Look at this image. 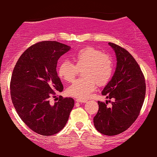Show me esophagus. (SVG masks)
<instances>
[{"instance_id":"obj_1","label":"esophagus","mask_w":157,"mask_h":157,"mask_svg":"<svg viewBox=\"0 0 157 157\" xmlns=\"http://www.w3.org/2000/svg\"><path fill=\"white\" fill-rule=\"evenodd\" d=\"M76 101L77 102H86L87 100H85V99H77Z\"/></svg>"}]
</instances>
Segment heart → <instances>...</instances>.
<instances>
[{
  "label": "heart",
  "mask_w": 157,
  "mask_h": 157,
  "mask_svg": "<svg viewBox=\"0 0 157 157\" xmlns=\"http://www.w3.org/2000/svg\"><path fill=\"white\" fill-rule=\"evenodd\" d=\"M75 64L63 61L57 68L61 80L71 82L75 80L78 69L82 68L84 78L77 80L67 89L70 96L86 99L99 86H105L109 82L113 73V62L111 57L101 50L91 46L80 48L71 55Z\"/></svg>",
  "instance_id": "b5f03b06"
}]
</instances>
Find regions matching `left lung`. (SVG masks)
I'll return each instance as SVG.
<instances>
[{"instance_id": "1", "label": "left lung", "mask_w": 157, "mask_h": 157, "mask_svg": "<svg viewBox=\"0 0 157 157\" xmlns=\"http://www.w3.org/2000/svg\"><path fill=\"white\" fill-rule=\"evenodd\" d=\"M116 53L117 68L102 94L114 99L111 107L98 101L94 117L95 128L101 134L113 136L127 130L138 117L145 97V80L137 62L125 48L109 43ZM110 102V101H109Z\"/></svg>"}]
</instances>
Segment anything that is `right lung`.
<instances>
[{"label": "right lung", "mask_w": 157, "mask_h": 157, "mask_svg": "<svg viewBox=\"0 0 157 157\" xmlns=\"http://www.w3.org/2000/svg\"><path fill=\"white\" fill-rule=\"evenodd\" d=\"M69 50L57 41L38 42L23 52L12 71V103L23 122L38 134L52 136L62 130L75 105L74 99L62 96L54 105L49 102L63 90L56 68L58 59Z\"/></svg>", "instance_id": "1"}]
</instances>
